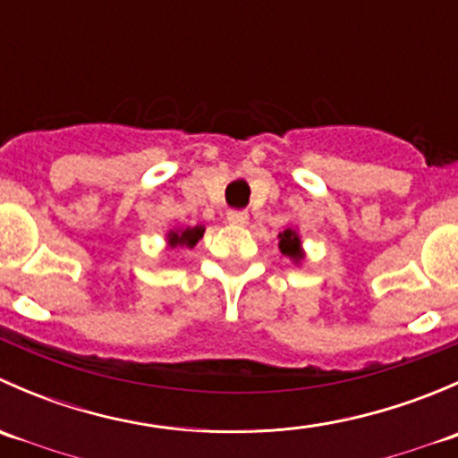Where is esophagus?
<instances>
[{
    "instance_id": "esophagus-1",
    "label": "esophagus",
    "mask_w": 458,
    "mask_h": 458,
    "mask_svg": "<svg viewBox=\"0 0 458 458\" xmlns=\"http://www.w3.org/2000/svg\"><path fill=\"white\" fill-rule=\"evenodd\" d=\"M228 224L246 225L248 224V212L246 210H230L228 212Z\"/></svg>"
}]
</instances>
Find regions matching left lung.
I'll return each instance as SVG.
<instances>
[{
	"mask_svg": "<svg viewBox=\"0 0 458 458\" xmlns=\"http://www.w3.org/2000/svg\"><path fill=\"white\" fill-rule=\"evenodd\" d=\"M279 248L285 257H293V259L301 257V250H299V237L294 230H285V233L281 234Z\"/></svg>",
	"mask_w": 458,
	"mask_h": 458,
	"instance_id": "left-lung-1",
	"label": "left lung"
}]
</instances>
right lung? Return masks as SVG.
<instances>
[{"label":"right lung","mask_w":458,"mask_h":458,"mask_svg":"<svg viewBox=\"0 0 458 458\" xmlns=\"http://www.w3.org/2000/svg\"><path fill=\"white\" fill-rule=\"evenodd\" d=\"M201 237H203V228L201 225H195V228H186V230H179V233H170L168 242H170V246L192 248Z\"/></svg>","instance_id":"right-lung-1"}]
</instances>
